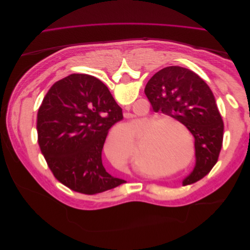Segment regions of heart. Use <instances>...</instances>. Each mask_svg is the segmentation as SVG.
Instances as JSON below:
<instances>
[{
	"label": "heart",
	"mask_w": 250,
	"mask_h": 250,
	"mask_svg": "<svg viewBox=\"0 0 250 250\" xmlns=\"http://www.w3.org/2000/svg\"><path fill=\"white\" fill-rule=\"evenodd\" d=\"M152 123L151 119H143L138 125L133 127V140L130 147L123 146L121 141L123 140L126 129L121 128V126L116 127L109 135V138L105 142L104 151L108 160L111 163L123 166L129 161L130 156H134L135 168L145 174H150V169L152 168L158 162H165L167 160L177 161L181 160L186 150L177 145L175 141L171 138H158L153 137V131L151 129L145 137L146 144L138 150V141L149 128ZM151 140H150L149 139Z\"/></svg>",
	"instance_id": "obj_1"
}]
</instances>
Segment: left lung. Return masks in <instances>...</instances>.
<instances>
[{"mask_svg": "<svg viewBox=\"0 0 250 250\" xmlns=\"http://www.w3.org/2000/svg\"><path fill=\"white\" fill-rule=\"evenodd\" d=\"M145 94L154 111L176 119L194 135L196 166L183 186L208 175L218 162L224 134L223 121L208 85L193 71L172 65L150 78Z\"/></svg>", "mask_w": 250, "mask_h": 250, "instance_id": "left-lung-1", "label": "left lung"}]
</instances>
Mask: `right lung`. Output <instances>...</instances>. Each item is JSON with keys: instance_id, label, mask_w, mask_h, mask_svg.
<instances>
[{"instance_id": "add662e5", "label": "right lung", "mask_w": 250, "mask_h": 250, "mask_svg": "<svg viewBox=\"0 0 250 250\" xmlns=\"http://www.w3.org/2000/svg\"><path fill=\"white\" fill-rule=\"evenodd\" d=\"M122 119V108L94 76L72 74L50 87L37 112L36 129L42 153L59 183L86 195L126 183L102 164L109 128Z\"/></svg>"}]
</instances>
